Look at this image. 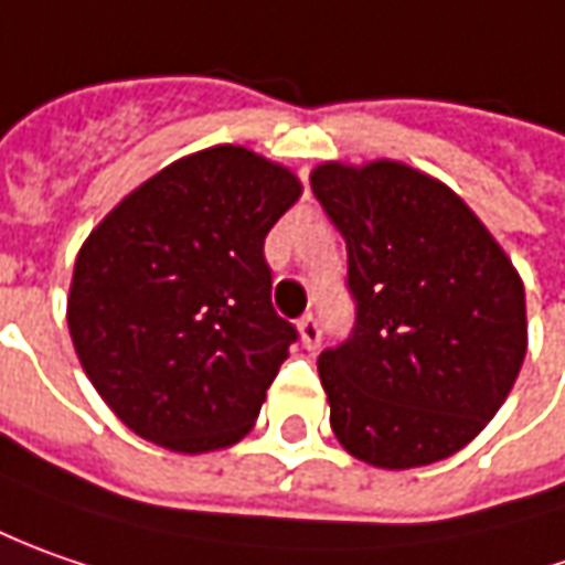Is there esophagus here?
Instances as JSON below:
<instances>
[{"instance_id": "esophagus-1", "label": "esophagus", "mask_w": 565, "mask_h": 565, "mask_svg": "<svg viewBox=\"0 0 565 565\" xmlns=\"http://www.w3.org/2000/svg\"><path fill=\"white\" fill-rule=\"evenodd\" d=\"M297 328H300L302 347H306V350H316L321 341V328H319V321H316V316H312V312H306Z\"/></svg>"}]
</instances>
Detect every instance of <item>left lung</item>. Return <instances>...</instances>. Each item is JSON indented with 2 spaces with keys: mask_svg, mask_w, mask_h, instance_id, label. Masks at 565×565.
<instances>
[{
  "mask_svg": "<svg viewBox=\"0 0 565 565\" xmlns=\"http://www.w3.org/2000/svg\"><path fill=\"white\" fill-rule=\"evenodd\" d=\"M312 193L347 241L350 338L319 356L331 428L379 469L454 457L525 360V287L450 186L403 162H324Z\"/></svg>",
  "mask_w": 565,
  "mask_h": 565,
  "instance_id": "8db88e82",
  "label": "left lung"
}]
</instances>
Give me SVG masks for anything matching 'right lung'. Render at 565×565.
<instances>
[{"label": "right lung", "instance_id": "add662e5", "mask_svg": "<svg viewBox=\"0 0 565 565\" xmlns=\"http://www.w3.org/2000/svg\"><path fill=\"white\" fill-rule=\"evenodd\" d=\"M300 193L284 166L212 147L152 174L84 241L71 341L134 435L205 454L253 428L297 341L271 306L265 234Z\"/></svg>", "mask_w": 565, "mask_h": 565}]
</instances>
